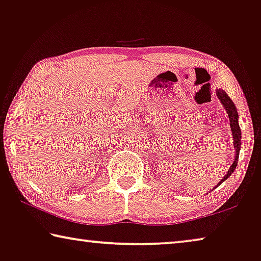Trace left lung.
I'll return each mask as SVG.
<instances>
[{
	"label": "left lung",
	"mask_w": 261,
	"mask_h": 261,
	"mask_svg": "<svg viewBox=\"0 0 261 261\" xmlns=\"http://www.w3.org/2000/svg\"><path fill=\"white\" fill-rule=\"evenodd\" d=\"M216 93H217L218 98H219V100H220V103L223 104L225 110H226L228 118H230V127H231L232 136H233V146H234V150H236V155H234V161H233L231 168L228 169V171L224 176L223 179L218 182L217 186H215V189L218 188L220 184H223V181L226 180L227 178L233 173V171L236 170L237 164H238V159H239L240 146H242V130H240V126H239V122H238L239 115H238V111H237L234 103L232 102V99L228 97L227 93L225 92L223 89H217Z\"/></svg>",
	"instance_id": "obj_1"
}]
</instances>
